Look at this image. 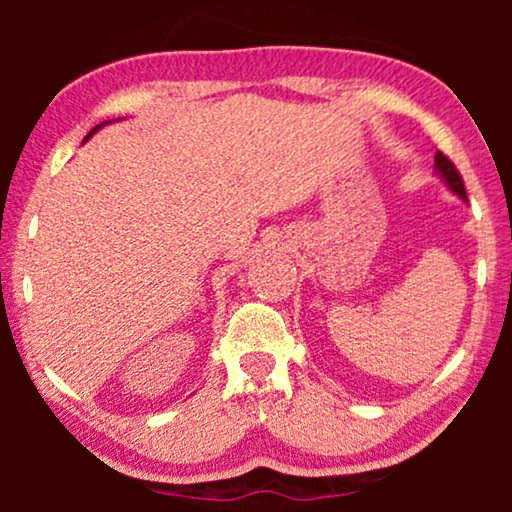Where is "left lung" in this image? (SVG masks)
Masks as SVG:
<instances>
[{"instance_id": "1", "label": "left lung", "mask_w": 512, "mask_h": 512, "mask_svg": "<svg viewBox=\"0 0 512 512\" xmlns=\"http://www.w3.org/2000/svg\"><path fill=\"white\" fill-rule=\"evenodd\" d=\"M436 170L440 177L445 179V184L452 188L454 193L459 195V198L466 200V188H464V179H461V174L457 172V167H454V163L450 158L445 156V153H436Z\"/></svg>"}]
</instances>
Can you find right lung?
I'll return each mask as SVG.
<instances>
[{
	"instance_id": "1",
	"label": "right lung",
	"mask_w": 512,
	"mask_h": 512,
	"mask_svg": "<svg viewBox=\"0 0 512 512\" xmlns=\"http://www.w3.org/2000/svg\"><path fill=\"white\" fill-rule=\"evenodd\" d=\"M97 128H100V125H95V130H97ZM95 130H93V132H95ZM93 132H90V135H93ZM90 135H88V137H90ZM88 137H86V139H88Z\"/></svg>"
}]
</instances>
